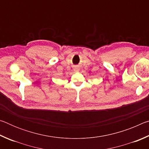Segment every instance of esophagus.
<instances>
[{
	"mask_svg": "<svg viewBox=\"0 0 149 149\" xmlns=\"http://www.w3.org/2000/svg\"><path fill=\"white\" fill-rule=\"evenodd\" d=\"M74 70H75V72H78L79 70V68L78 67H75L74 68Z\"/></svg>",
	"mask_w": 149,
	"mask_h": 149,
	"instance_id": "obj_1",
	"label": "esophagus"
}]
</instances>
